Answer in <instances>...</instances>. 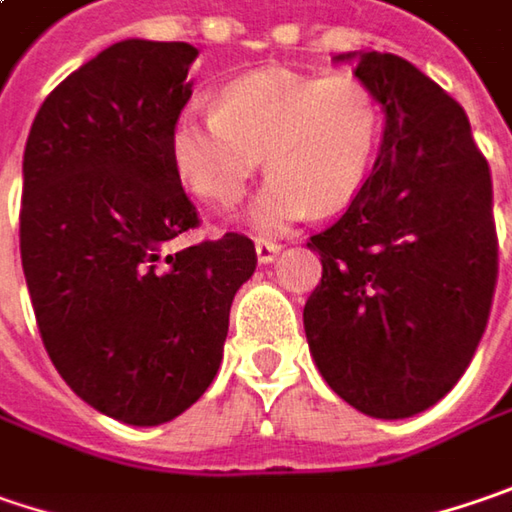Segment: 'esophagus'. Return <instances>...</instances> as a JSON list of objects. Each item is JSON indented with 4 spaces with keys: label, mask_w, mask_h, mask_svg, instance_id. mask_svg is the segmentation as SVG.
Here are the masks:
<instances>
[{
    "label": "esophagus",
    "mask_w": 512,
    "mask_h": 512,
    "mask_svg": "<svg viewBox=\"0 0 512 512\" xmlns=\"http://www.w3.org/2000/svg\"><path fill=\"white\" fill-rule=\"evenodd\" d=\"M279 250H282V244L259 239V242H256V259H259V265H270V262L279 256Z\"/></svg>",
    "instance_id": "34e87169"
}]
</instances>
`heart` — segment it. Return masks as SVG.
Listing matches in <instances>:
<instances>
[{
  "label": "heart",
  "mask_w": 512,
  "mask_h": 512,
  "mask_svg": "<svg viewBox=\"0 0 512 512\" xmlns=\"http://www.w3.org/2000/svg\"><path fill=\"white\" fill-rule=\"evenodd\" d=\"M380 106L354 74L250 71L224 83L216 112L187 106L169 129V158L184 187L213 210L242 204L265 158L262 192L250 207L259 233L345 207L369 178Z\"/></svg>",
  "instance_id": "b5f03b06"
}]
</instances>
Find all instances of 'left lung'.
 <instances>
[{"instance_id":"1","label":"left lung","mask_w":512,"mask_h":512,"mask_svg":"<svg viewBox=\"0 0 512 512\" xmlns=\"http://www.w3.org/2000/svg\"><path fill=\"white\" fill-rule=\"evenodd\" d=\"M383 112L374 169L340 221L311 236L322 279L302 322L322 380L397 421L461 380L496 288L490 167L464 109L395 54L348 51Z\"/></svg>"}]
</instances>
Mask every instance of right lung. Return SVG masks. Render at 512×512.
I'll return each instance as SVG.
<instances>
[{"mask_svg": "<svg viewBox=\"0 0 512 512\" xmlns=\"http://www.w3.org/2000/svg\"><path fill=\"white\" fill-rule=\"evenodd\" d=\"M198 48L123 39L39 106L22 158L19 250L45 351L71 392L158 426L213 383L247 236L178 250L198 213L169 158Z\"/></svg>", "mask_w": 512, "mask_h": 512, "instance_id": "add662e5", "label": "right lung"}]
</instances>
